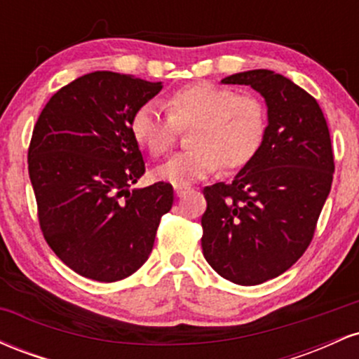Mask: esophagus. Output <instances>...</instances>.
Returning <instances> with one entry per match:
<instances>
[{
	"mask_svg": "<svg viewBox=\"0 0 359 359\" xmlns=\"http://www.w3.org/2000/svg\"><path fill=\"white\" fill-rule=\"evenodd\" d=\"M174 191L177 197H185V194L189 192V189L182 187V185H174Z\"/></svg>",
	"mask_w": 359,
	"mask_h": 359,
	"instance_id": "1",
	"label": "esophagus"
}]
</instances>
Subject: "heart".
I'll use <instances>...</instances> for the list:
<instances>
[{
  "instance_id": "b5f03b06",
  "label": "heart",
  "mask_w": 359,
  "mask_h": 359,
  "mask_svg": "<svg viewBox=\"0 0 359 359\" xmlns=\"http://www.w3.org/2000/svg\"><path fill=\"white\" fill-rule=\"evenodd\" d=\"M165 108L148 101L135 111L130 130L138 145L154 156L174 145L179 128L192 125L182 151L156 168V177L174 185L203 180L221 165L240 168L257 155L266 128L263 102L251 94H236L214 82H192L175 89Z\"/></svg>"
}]
</instances>
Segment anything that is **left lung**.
Masks as SVG:
<instances>
[{
  "label": "left lung",
  "instance_id": "8db88e82",
  "mask_svg": "<svg viewBox=\"0 0 359 359\" xmlns=\"http://www.w3.org/2000/svg\"><path fill=\"white\" fill-rule=\"evenodd\" d=\"M221 82L262 94L269 125L257 155L231 184L204 189L203 253L222 278L258 285L287 271L311 245L334 155L323 109L290 79L255 69Z\"/></svg>",
  "mask_w": 359,
  "mask_h": 359
}]
</instances>
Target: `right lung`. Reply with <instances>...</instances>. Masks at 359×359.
Instances as JSON below:
<instances>
[{"instance_id": "obj_1", "label": "right lung", "mask_w": 359, "mask_h": 359, "mask_svg": "<svg viewBox=\"0 0 359 359\" xmlns=\"http://www.w3.org/2000/svg\"><path fill=\"white\" fill-rule=\"evenodd\" d=\"M162 82L109 71L57 90L40 113L28 148L45 241L69 269L96 282L135 273L150 257L174 189L130 191L145 174L130 119Z\"/></svg>"}]
</instances>
